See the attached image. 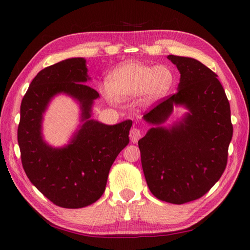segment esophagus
<instances>
[{
  "mask_svg": "<svg viewBox=\"0 0 250 250\" xmlns=\"http://www.w3.org/2000/svg\"><path fill=\"white\" fill-rule=\"evenodd\" d=\"M142 132L137 128H132L130 131V140L132 143H136L141 139Z\"/></svg>",
  "mask_w": 250,
  "mask_h": 250,
  "instance_id": "34e87169",
  "label": "esophagus"
}]
</instances>
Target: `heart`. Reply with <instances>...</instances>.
<instances>
[{
    "label": "heart",
    "instance_id": "1",
    "mask_svg": "<svg viewBox=\"0 0 250 250\" xmlns=\"http://www.w3.org/2000/svg\"><path fill=\"white\" fill-rule=\"evenodd\" d=\"M175 82V74L167 65H146L125 62L109 74L107 84L101 88L104 98L114 102L142 94L146 103L164 97Z\"/></svg>",
    "mask_w": 250,
    "mask_h": 250
}]
</instances>
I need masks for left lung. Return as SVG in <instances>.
I'll return each mask as SVG.
<instances>
[{
  "label": "left lung",
  "instance_id": "left-lung-1",
  "mask_svg": "<svg viewBox=\"0 0 250 250\" xmlns=\"http://www.w3.org/2000/svg\"><path fill=\"white\" fill-rule=\"evenodd\" d=\"M167 59L180 74L177 92L143 116L152 126L139 148L151 193L184 204L201 198L221 177L233 126L229 101L216 74L193 58L169 55ZM176 105L188 111L164 127Z\"/></svg>",
  "mask_w": 250,
  "mask_h": 250
}]
</instances>
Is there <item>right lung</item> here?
<instances>
[{
	"label": "right lung",
	"mask_w": 250,
	"mask_h": 250,
	"mask_svg": "<svg viewBox=\"0 0 250 250\" xmlns=\"http://www.w3.org/2000/svg\"><path fill=\"white\" fill-rule=\"evenodd\" d=\"M89 81L83 58L58 62L34 77L20 106L18 144L24 172L47 199L64 208H82L98 201L110 167L129 144L132 120L108 125L91 118L100 95L86 84ZM59 94L79 103L81 125L66 146L54 147L43 140L42 120Z\"/></svg>",
	"instance_id": "add662e5"
}]
</instances>
